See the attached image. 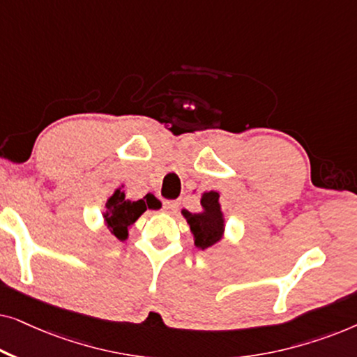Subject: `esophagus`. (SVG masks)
Masks as SVG:
<instances>
[{
    "label": "esophagus",
    "mask_w": 357,
    "mask_h": 357,
    "mask_svg": "<svg viewBox=\"0 0 357 357\" xmlns=\"http://www.w3.org/2000/svg\"><path fill=\"white\" fill-rule=\"evenodd\" d=\"M178 209V202H164L165 213H175Z\"/></svg>",
    "instance_id": "1"
}]
</instances>
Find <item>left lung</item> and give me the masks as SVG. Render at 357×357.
<instances>
[{
  "mask_svg": "<svg viewBox=\"0 0 357 357\" xmlns=\"http://www.w3.org/2000/svg\"><path fill=\"white\" fill-rule=\"evenodd\" d=\"M202 213H190L183 209L182 214L190 224L195 236V245L198 248L211 247L221 238L224 232V219L219 206V193L208 192L202 197Z\"/></svg>",
  "mask_w": 357,
  "mask_h": 357,
  "instance_id": "1",
  "label": "left lung"
}]
</instances>
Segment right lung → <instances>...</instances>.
I'll list each match as a JSON object with an SVG mask.
<instances>
[{
	"instance_id": "right-lung-1",
	"label": "right lung",
	"mask_w": 357,
	"mask_h": 357,
	"mask_svg": "<svg viewBox=\"0 0 357 357\" xmlns=\"http://www.w3.org/2000/svg\"><path fill=\"white\" fill-rule=\"evenodd\" d=\"M154 199H138V202H126L125 193L116 190L114 197L107 203V211L104 214L107 226L110 227L112 234L120 241L128 237V227L143 214L148 208H154Z\"/></svg>"
}]
</instances>
